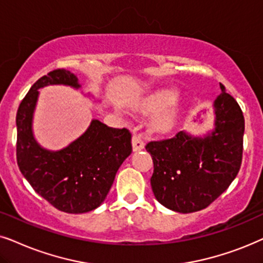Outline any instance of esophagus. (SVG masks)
Instances as JSON below:
<instances>
[{
	"instance_id": "esophagus-1",
	"label": "esophagus",
	"mask_w": 263,
	"mask_h": 263,
	"mask_svg": "<svg viewBox=\"0 0 263 263\" xmlns=\"http://www.w3.org/2000/svg\"><path fill=\"white\" fill-rule=\"evenodd\" d=\"M145 143L143 141L142 136L141 135H134L132 137V146H134V152H139L144 148Z\"/></svg>"
}]
</instances>
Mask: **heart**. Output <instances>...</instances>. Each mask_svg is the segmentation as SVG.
Instances as JSON below:
<instances>
[{
    "mask_svg": "<svg viewBox=\"0 0 263 263\" xmlns=\"http://www.w3.org/2000/svg\"><path fill=\"white\" fill-rule=\"evenodd\" d=\"M174 96L176 91L173 89L157 90L142 101L139 109L144 113H154L159 110L153 119V124L156 128L166 129L172 126L179 111V102Z\"/></svg>",
    "mask_w": 263,
    "mask_h": 263,
    "instance_id": "heart-1",
    "label": "heart"
}]
</instances>
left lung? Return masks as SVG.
<instances>
[{
	"instance_id": "1",
	"label": "left lung",
	"mask_w": 263,
	"mask_h": 263,
	"mask_svg": "<svg viewBox=\"0 0 263 263\" xmlns=\"http://www.w3.org/2000/svg\"><path fill=\"white\" fill-rule=\"evenodd\" d=\"M214 101V129L203 137L180 131L173 138L145 145L154 162V196L171 211L207 208L237 177L243 155L244 117L239 104L220 85Z\"/></svg>"
}]
</instances>
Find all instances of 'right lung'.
<instances>
[{
    "label": "right lung",
    "instance_id": "right-lung-1",
    "mask_svg": "<svg viewBox=\"0 0 263 263\" xmlns=\"http://www.w3.org/2000/svg\"><path fill=\"white\" fill-rule=\"evenodd\" d=\"M48 85L82 86L66 69L49 72L33 84L16 113L17 166L33 190L56 209L69 214L91 212L106 199L119 167L132 153L131 134L93 119L66 148L44 149L34 138L32 122L38 89Z\"/></svg>",
    "mask_w": 263,
    "mask_h": 263
}]
</instances>
